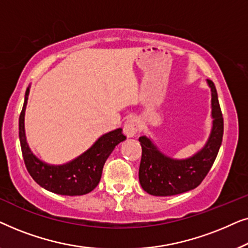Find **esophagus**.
<instances>
[{
    "label": "esophagus",
    "instance_id": "34e87169",
    "mask_svg": "<svg viewBox=\"0 0 248 248\" xmlns=\"http://www.w3.org/2000/svg\"><path fill=\"white\" fill-rule=\"evenodd\" d=\"M139 131V123L137 118H130L125 122L124 124V133L126 134V137L132 138L135 137Z\"/></svg>",
    "mask_w": 248,
    "mask_h": 248
}]
</instances>
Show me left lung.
Returning <instances> with one entry per match:
<instances>
[{"label": "left lung", "mask_w": 248, "mask_h": 248, "mask_svg": "<svg viewBox=\"0 0 248 248\" xmlns=\"http://www.w3.org/2000/svg\"><path fill=\"white\" fill-rule=\"evenodd\" d=\"M212 94L213 127L205 147L192 158L174 160L165 157L145 137L139 140L142 157L139 179L142 188L151 195L170 196L191 191L201 184L211 169L223 137V117L215 83L208 80Z\"/></svg>", "instance_id": "1"}]
</instances>
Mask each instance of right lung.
<instances>
[{
	"label": "right lung",
	"mask_w": 248,
	"mask_h": 248,
	"mask_svg": "<svg viewBox=\"0 0 248 248\" xmlns=\"http://www.w3.org/2000/svg\"><path fill=\"white\" fill-rule=\"evenodd\" d=\"M27 88L25 103L19 117V138L27 170L37 184L60 195H83L93 191L100 181L105 162L114 148L126 137L122 128L103 135L89 150L79 158L62 166H49L37 159L27 144L25 135V110L28 100Z\"/></svg>",
	"instance_id": "right-lung-1"
}]
</instances>
